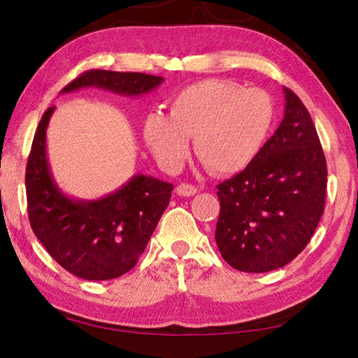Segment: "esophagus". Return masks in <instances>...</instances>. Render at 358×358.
Instances as JSON below:
<instances>
[{
    "instance_id": "obj_1",
    "label": "esophagus",
    "mask_w": 358,
    "mask_h": 358,
    "mask_svg": "<svg viewBox=\"0 0 358 358\" xmlns=\"http://www.w3.org/2000/svg\"><path fill=\"white\" fill-rule=\"evenodd\" d=\"M176 192H178V195H180V197H192V195L199 192V189L192 184L182 182V184H179L178 187H176Z\"/></svg>"
}]
</instances>
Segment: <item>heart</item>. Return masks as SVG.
<instances>
[{"mask_svg":"<svg viewBox=\"0 0 358 358\" xmlns=\"http://www.w3.org/2000/svg\"><path fill=\"white\" fill-rule=\"evenodd\" d=\"M275 120V104L261 87L228 80H200L176 91L169 114L151 112L143 140L166 169H179L190 151L217 174L243 171L256 159Z\"/></svg>","mask_w":358,"mask_h":358,"instance_id":"obj_1","label":"heart"}]
</instances>
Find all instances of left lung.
<instances>
[{"mask_svg":"<svg viewBox=\"0 0 358 358\" xmlns=\"http://www.w3.org/2000/svg\"><path fill=\"white\" fill-rule=\"evenodd\" d=\"M285 114L256 159L218 184L215 241L241 272H271L292 262L324 212L327 168L310 112L283 87Z\"/></svg>","mask_w":358,"mask_h":358,"instance_id":"1","label":"left lung"}]
</instances>
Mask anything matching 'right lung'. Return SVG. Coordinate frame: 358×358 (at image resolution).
<instances>
[{
    "label": "right lung",
    "instance_id": "obj_1",
    "mask_svg": "<svg viewBox=\"0 0 358 358\" xmlns=\"http://www.w3.org/2000/svg\"><path fill=\"white\" fill-rule=\"evenodd\" d=\"M164 80L145 73L90 70L62 90L101 87L120 96H141ZM55 107L45 110L34 135L26 169L29 222L48 254L73 275L109 280L138 262L161 215L169 205L173 184L136 174L120 189L97 200L71 199L62 192L47 158V127Z\"/></svg>",
    "mask_w": 358,
    "mask_h": 358
}]
</instances>
